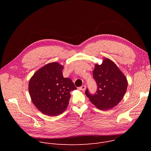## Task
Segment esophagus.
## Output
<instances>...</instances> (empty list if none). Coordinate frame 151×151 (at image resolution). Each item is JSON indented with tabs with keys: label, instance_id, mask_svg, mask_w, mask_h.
I'll return each instance as SVG.
<instances>
[{
	"label": "esophagus",
	"instance_id": "1",
	"mask_svg": "<svg viewBox=\"0 0 151 151\" xmlns=\"http://www.w3.org/2000/svg\"><path fill=\"white\" fill-rule=\"evenodd\" d=\"M79 89L80 90L84 91V90H85V89H86V86H85V85H82V86H81V87H80L79 88Z\"/></svg>",
	"mask_w": 151,
	"mask_h": 151
}]
</instances>
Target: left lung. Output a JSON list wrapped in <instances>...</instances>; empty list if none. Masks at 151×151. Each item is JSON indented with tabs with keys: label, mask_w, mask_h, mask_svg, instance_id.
Wrapping results in <instances>:
<instances>
[{
	"label": "left lung",
	"mask_w": 151,
	"mask_h": 151,
	"mask_svg": "<svg viewBox=\"0 0 151 151\" xmlns=\"http://www.w3.org/2000/svg\"><path fill=\"white\" fill-rule=\"evenodd\" d=\"M93 78L97 85V90L91 94L88 90L85 94L90 101L102 111L109 110L123 99L128 86L127 78L116 64L109 58H104L100 65L95 64Z\"/></svg>",
	"instance_id": "8db88e82"
}]
</instances>
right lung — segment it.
<instances>
[{
  "label": "right lung",
  "mask_w": 151,
  "mask_h": 151,
  "mask_svg": "<svg viewBox=\"0 0 151 151\" xmlns=\"http://www.w3.org/2000/svg\"><path fill=\"white\" fill-rule=\"evenodd\" d=\"M63 66L50 63L36 71L30 78L29 91L37 109L48 116H57L69 104L70 92L76 89L72 81L64 78Z\"/></svg>",
  "instance_id": "add662e5"
}]
</instances>
